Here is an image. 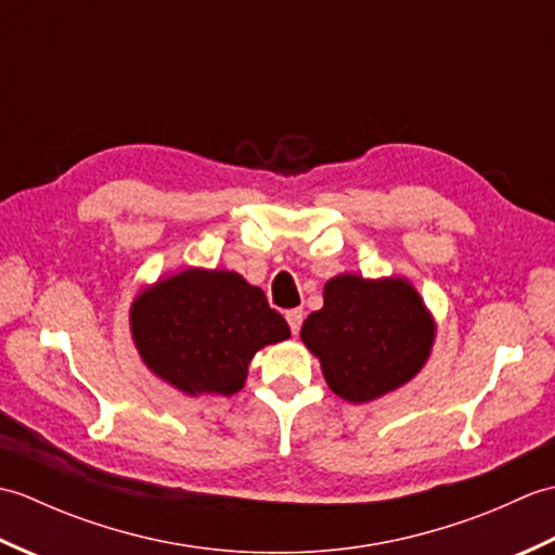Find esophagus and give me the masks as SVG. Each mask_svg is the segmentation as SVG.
<instances>
[{"mask_svg":"<svg viewBox=\"0 0 555 555\" xmlns=\"http://www.w3.org/2000/svg\"><path fill=\"white\" fill-rule=\"evenodd\" d=\"M302 310H288L286 312V320H288V326H291V332H293V336H296L298 332H300V326H302Z\"/></svg>","mask_w":555,"mask_h":555,"instance_id":"34e87169","label":"esophagus"}]
</instances>
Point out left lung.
Segmentation results:
<instances>
[{"label": "left lung", "mask_w": 555, "mask_h": 555, "mask_svg": "<svg viewBox=\"0 0 555 555\" xmlns=\"http://www.w3.org/2000/svg\"><path fill=\"white\" fill-rule=\"evenodd\" d=\"M434 338V314L417 288L396 274L328 279L322 310L300 328L328 388L348 403H370L415 379Z\"/></svg>", "instance_id": "left-lung-1"}]
</instances>
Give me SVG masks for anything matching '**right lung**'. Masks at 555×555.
Here are the masks:
<instances>
[{
  "mask_svg": "<svg viewBox=\"0 0 555 555\" xmlns=\"http://www.w3.org/2000/svg\"><path fill=\"white\" fill-rule=\"evenodd\" d=\"M145 367L183 396H233L257 350L291 336L284 317L229 269L188 267L143 286L128 310Z\"/></svg>",
  "mask_w": 555,
  "mask_h": 555,
  "instance_id": "right-lung-1",
  "label": "right lung"
}]
</instances>
